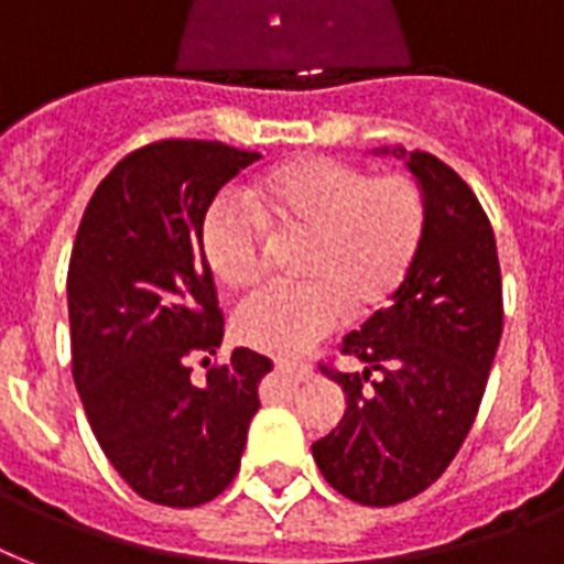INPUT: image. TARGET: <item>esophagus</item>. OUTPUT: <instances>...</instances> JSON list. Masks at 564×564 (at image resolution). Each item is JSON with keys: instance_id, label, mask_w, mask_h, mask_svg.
<instances>
[{"instance_id": "34e87169", "label": "esophagus", "mask_w": 564, "mask_h": 564, "mask_svg": "<svg viewBox=\"0 0 564 564\" xmlns=\"http://www.w3.org/2000/svg\"><path fill=\"white\" fill-rule=\"evenodd\" d=\"M274 369L281 371V375L290 377V380H299V383H304V380H310V377H313V366H310V362L290 360V357L274 360Z\"/></svg>"}]
</instances>
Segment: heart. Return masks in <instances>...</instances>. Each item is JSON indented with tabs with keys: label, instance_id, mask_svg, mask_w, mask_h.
I'll return each mask as SVG.
<instances>
[{
	"label": "heart",
	"instance_id": "obj_1",
	"mask_svg": "<svg viewBox=\"0 0 564 564\" xmlns=\"http://www.w3.org/2000/svg\"><path fill=\"white\" fill-rule=\"evenodd\" d=\"M265 234L304 237L290 290L248 299L234 334L257 351L292 357L325 339L345 313L366 316L392 299L427 230L424 193L406 175L371 178L334 158L283 163L257 181L246 204L219 202L202 228L207 269L225 290L263 281Z\"/></svg>",
	"mask_w": 564,
	"mask_h": 564
}]
</instances>
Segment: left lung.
Returning <instances> with one entry per match:
<instances>
[{"instance_id": "obj_1", "label": "left lung", "mask_w": 564, "mask_h": 564, "mask_svg": "<svg viewBox=\"0 0 564 564\" xmlns=\"http://www.w3.org/2000/svg\"><path fill=\"white\" fill-rule=\"evenodd\" d=\"M377 154L415 175L427 230L392 304L343 339V354L366 369L322 366L348 406L313 459L354 503L394 507L445 474L477 419L503 334V283L495 230L471 187L427 152Z\"/></svg>"}]
</instances>
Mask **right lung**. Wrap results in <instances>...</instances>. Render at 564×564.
I'll return each instance as SVG.
<instances>
[{"instance_id":"add662e5","label":"right lung","mask_w":564,"mask_h":564,"mask_svg":"<svg viewBox=\"0 0 564 564\" xmlns=\"http://www.w3.org/2000/svg\"><path fill=\"white\" fill-rule=\"evenodd\" d=\"M257 158L207 140L143 145L96 187L75 234L66 274L75 389L119 477L161 507H202L228 489L272 371L269 357L234 348L204 383L189 377V362L207 366L225 334L204 216Z\"/></svg>"}]
</instances>
